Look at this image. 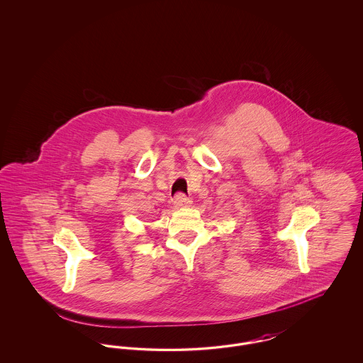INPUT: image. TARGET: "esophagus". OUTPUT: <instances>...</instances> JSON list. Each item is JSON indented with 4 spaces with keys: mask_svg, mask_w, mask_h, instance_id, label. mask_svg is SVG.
<instances>
[{
    "mask_svg": "<svg viewBox=\"0 0 363 363\" xmlns=\"http://www.w3.org/2000/svg\"><path fill=\"white\" fill-rule=\"evenodd\" d=\"M174 204H175V207H188L191 204V201H190V199H188L184 193H178L175 197H174Z\"/></svg>",
    "mask_w": 363,
    "mask_h": 363,
    "instance_id": "34e87169",
    "label": "esophagus"
}]
</instances>
